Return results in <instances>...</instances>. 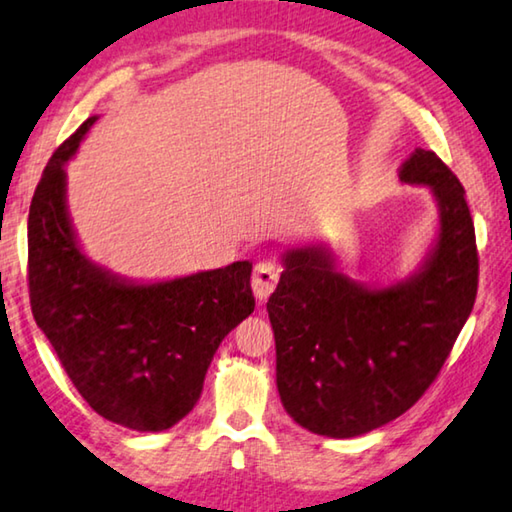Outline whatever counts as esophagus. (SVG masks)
I'll return each mask as SVG.
<instances>
[{
    "label": "esophagus",
    "instance_id": "34e87169",
    "mask_svg": "<svg viewBox=\"0 0 512 512\" xmlns=\"http://www.w3.org/2000/svg\"><path fill=\"white\" fill-rule=\"evenodd\" d=\"M281 267L272 261H263L256 265L254 276H251V292L258 301H265L274 292L276 283H279Z\"/></svg>",
    "mask_w": 512,
    "mask_h": 512
}]
</instances>
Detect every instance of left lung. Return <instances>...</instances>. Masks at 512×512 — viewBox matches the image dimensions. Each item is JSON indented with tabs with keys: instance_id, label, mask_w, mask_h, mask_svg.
<instances>
[{
	"instance_id": "left-lung-1",
	"label": "left lung",
	"mask_w": 512,
	"mask_h": 512,
	"mask_svg": "<svg viewBox=\"0 0 512 512\" xmlns=\"http://www.w3.org/2000/svg\"><path fill=\"white\" fill-rule=\"evenodd\" d=\"M398 177L427 188L438 211L434 242L405 279L355 281L324 240L281 254V281L267 301L276 387L290 418L312 434L353 438L405 414L472 312L479 258L461 182L423 148Z\"/></svg>"
}]
</instances>
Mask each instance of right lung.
Instances as JSON below:
<instances>
[{
  "label": "right lung",
  "mask_w": 512,
  "mask_h": 512,
  "mask_svg": "<svg viewBox=\"0 0 512 512\" xmlns=\"http://www.w3.org/2000/svg\"><path fill=\"white\" fill-rule=\"evenodd\" d=\"M96 119L53 152L35 188L31 310L98 416L134 432H164L191 414L222 339L254 312L251 263L137 281L92 261L69 215L65 166Z\"/></svg>",
  "instance_id": "add662e5"
}]
</instances>
